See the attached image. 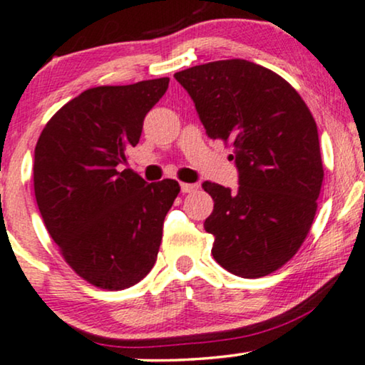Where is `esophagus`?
Segmentation results:
<instances>
[{"label": "esophagus", "instance_id": "obj_1", "mask_svg": "<svg viewBox=\"0 0 365 365\" xmlns=\"http://www.w3.org/2000/svg\"><path fill=\"white\" fill-rule=\"evenodd\" d=\"M180 188H182V193H192V192H197L198 185L197 183H180Z\"/></svg>", "mask_w": 365, "mask_h": 365}]
</instances>
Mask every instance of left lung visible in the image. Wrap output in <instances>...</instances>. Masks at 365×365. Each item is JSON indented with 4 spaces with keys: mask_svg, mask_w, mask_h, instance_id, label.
<instances>
[{
    "mask_svg": "<svg viewBox=\"0 0 365 365\" xmlns=\"http://www.w3.org/2000/svg\"><path fill=\"white\" fill-rule=\"evenodd\" d=\"M195 102L210 138L232 143L238 190L205 182L213 213L212 255L241 278L287 263L309 233L321 193L317 125L294 87L245 59L215 61L173 76Z\"/></svg>",
    "mask_w": 365,
    "mask_h": 365,
    "instance_id": "8db88e82",
    "label": "left lung"
}]
</instances>
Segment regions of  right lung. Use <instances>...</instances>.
I'll return each mask as SVG.
<instances>
[{
	"label": "right lung",
	"mask_w": 365,
	"mask_h": 365,
	"mask_svg": "<svg viewBox=\"0 0 365 365\" xmlns=\"http://www.w3.org/2000/svg\"><path fill=\"white\" fill-rule=\"evenodd\" d=\"M168 81L87 89L51 117L36 143L43 222L66 263L101 289H125L150 273L163 220L180 192L170 178L147 183L122 168Z\"/></svg>",
	"instance_id": "right-lung-1"
}]
</instances>
